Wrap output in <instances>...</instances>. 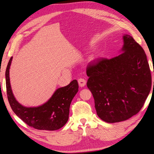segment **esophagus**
I'll return each mask as SVG.
<instances>
[{"instance_id": "esophagus-1", "label": "esophagus", "mask_w": 154, "mask_h": 154, "mask_svg": "<svg viewBox=\"0 0 154 154\" xmlns=\"http://www.w3.org/2000/svg\"><path fill=\"white\" fill-rule=\"evenodd\" d=\"M78 82L79 83V85H80V87H84L86 84V80L84 78H79L78 80Z\"/></svg>"}]
</instances>
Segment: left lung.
Here are the masks:
<instances>
[{"mask_svg": "<svg viewBox=\"0 0 154 154\" xmlns=\"http://www.w3.org/2000/svg\"><path fill=\"white\" fill-rule=\"evenodd\" d=\"M123 53L88 63L87 85L98 117L106 123L125 121L137 114L150 93L152 76L146 55L133 37L123 36Z\"/></svg>", "mask_w": 154, "mask_h": 154, "instance_id": "1", "label": "left lung"}]
</instances>
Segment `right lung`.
<instances>
[{
  "instance_id": "add662e5",
  "label": "right lung",
  "mask_w": 154,
  "mask_h": 154,
  "mask_svg": "<svg viewBox=\"0 0 154 154\" xmlns=\"http://www.w3.org/2000/svg\"><path fill=\"white\" fill-rule=\"evenodd\" d=\"M12 58L6 67V83L8 101L14 113L35 129L52 131L63 127L69 119L70 105L78 91L77 80H74L68 85L58 88L50 100L42 106H24L15 100L11 88L9 72Z\"/></svg>"
}]
</instances>
